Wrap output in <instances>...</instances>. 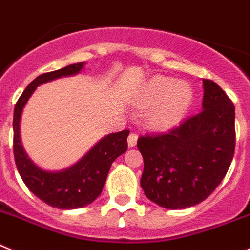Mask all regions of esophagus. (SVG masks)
<instances>
[{
	"label": "esophagus",
	"mask_w": 250,
	"mask_h": 250,
	"mask_svg": "<svg viewBox=\"0 0 250 250\" xmlns=\"http://www.w3.org/2000/svg\"><path fill=\"white\" fill-rule=\"evenodd\" d=\"M137 138H138V136H137L136 133H130L129 136H128V146H129L130 148L134 147V146L137 145Z\"/></svg>",
	"instance_id": "esophagus-1"
}]
</instances>
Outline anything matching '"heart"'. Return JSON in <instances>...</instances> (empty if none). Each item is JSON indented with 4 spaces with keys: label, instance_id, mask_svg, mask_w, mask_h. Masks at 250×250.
Wrapping results in <instances>:
<instances>
[{
    "label": "heart",
    "instance_id": "obj_1",
    "mask_svg": "<svg viewBox=\"0 0 250 250\" xmlns=\"http://www.w3.org/2000/svg\"><path fill=\"white\" fill-rule=\"evenodd\" d=\"M193 100L190 86L184 81L157 76L142 87L137 94V107L148 109L146 122L152 129H164L174 125L188 112Z\"/></svg>",
    "mask_w": 250,
    "mask_h": 250
}]
</instances>
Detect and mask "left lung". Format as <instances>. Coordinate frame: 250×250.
<instances>
[{
  "mask_svg": "<svg viewBox=\"0 0 250 250\" xmlns=\"http://www.w3.org/2000/svg\"><path fill=\"white\" fill-rule=\"evenodd\" d=\"M203 88L202 112L137 142L145 161L142 189L163 208H188L207 199L234 156V104L213 81L203 80Z\"/></svg>",
  "mask_w": 250,
  "mask_h": 250,
  "instance_id": "8db88e82",
  "label": "left lung"
}]
</instances>
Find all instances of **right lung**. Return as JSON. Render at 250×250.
Listing matches in <instances>:
<instances>
[{
	"label": "right lung",
	"instance_id": "right-lung-1",
	"mask_svg": "<svg viewBox=\"0 0 250 250\" xmlns=\"http://www.w3.org/2000/svg\"><path fill=\"white\" fill-rule=\"evenodd\" d=\"M83 66L84 63L80 62L40 75L24 89L13 112V156L16 167L27 188L36 197L58 209L82 208L92 203L102 193L114 159L128 148L127 137L129 130L111 133L101 139L75 166L61 172H47L38 168L24 152L20 138V120L22 109L36 87L62 76L76 75Z\"/></svg>",
	"mask_w": 250,
	"mask_h": 250
}]
</instances>
